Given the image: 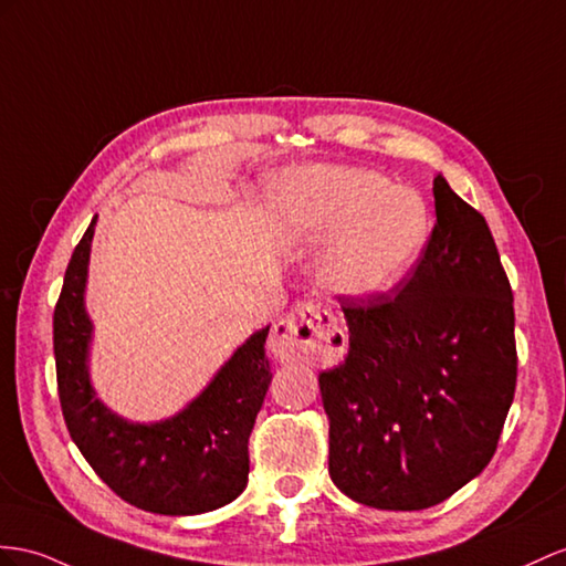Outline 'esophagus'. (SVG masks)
I'll return each instance as SVG.
<instances>
[{
    "label": "esophagus",
    "instance_id": "esophagus-1",
    "mask_svg": "<svg viewBox=\"0 0 566 566\" xmlns=\"http://www.w3.org/2000/svg\"><path fill=\"white\" fill-rule=\"evenodd\" d=\"M272 346L280 356L294 360H325L342 356L346 335L332 311L321 303H296L282 321L274 325Z\"/></svg>",
    "mask_w": 566,
    "mask_h": 566
}]
</instances>
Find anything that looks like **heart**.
Returning a JSON list of instances; mask_svg holds the SVG:
<instances>
[{"instance_id": "b5f03b06", "label": "heart", "mask_w": 566, "mask_h": 566, "mask_svg": "<svg viewBox=\"0 0 566 566\" xmlns=\"http://www.w3.org/2000/svg\"><path fill=\"white\" fill-rule=\"evenodd\" d=\"M274 202L296 243H325L317 280L346 298H375L395 289L418 263L430 234L423 196L364 167L294 169L274 188Z\"/></svg>"}]
</instances>
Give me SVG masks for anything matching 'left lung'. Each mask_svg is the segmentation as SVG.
Listing matches in <instances>:
<instances>
[{"mask_svg": "<svg viewBox=\"0 0 566 566\" xmlns=\"http://www.w3.org/2000/svg\"><path fill=\"white\" fill-rule=\"evenodd\" d=\"M438 222L397 294L339 296L349 354L321 373L329 478L375 510L452 497L497 449L516 387L514 296L485 217L447 179Z\"/></svg>", "mask_w": 566, "mask_h": 566, "instance_id": "1", "label": "left lung"}]
</instances>
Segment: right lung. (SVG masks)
Instances as JSON below:
<instances>
[{
	"instance_id": "obj_1",
	"label": "right lung",
	"mask_w": 566,
	"mask_h": 566,
	"mask_svg": "<svg viewBox=\"0 0 566 566\" xmlns=\"http://www.w3.org/2000/svg\"><path fill=\"white\" fill-rule=\"evenodd\" d=\"M95 220L69 260L54 308L56 387L71 440L93 471L138 510L165 516L220 510L249 483V438L272 382L265 356L270 325L253 332L179 413L155 423L126 421L97 399L88 370L93 321L85 284Z\"/></svg>"
}]
</instances>
